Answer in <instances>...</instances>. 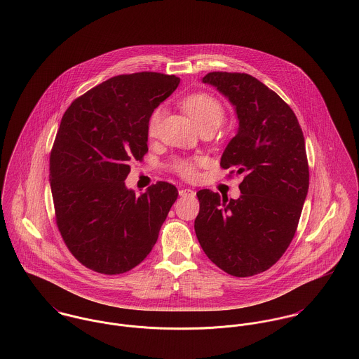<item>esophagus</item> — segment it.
<instances>
[{
    "instance_id": "obj_1",
    "label": "esophagus",
    "mask_w": 359,
    "mask_h": 359,
    "mask_svg": "<svg viewBox=\"0 0 359 359\" xmlns=\"http://www.w3.org/2000/svg\"><path fill=\"white\" fill-rule=\"evenodd\" d=\"M179 196L180 197H194L196 191L191 190V189H180L179 190Z\"/></svg>"
}]
</instances>
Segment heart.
<instances>
[{"mask_svg":"<svg viewBox=\"0 0 359 359\" xmlns=\"http://www.w3.org/2000/svg\"><path fill=\"white\" fill-rule=\"evenodd\" d=\"M182 109L190 116V118L197 123L199 129L205 126H219L224 118L226 111L223 104L213 96L208 93H193L186 96L180 102ZM161 116H162V107H157L153 110L147 121V135L150 137H154L158 132ZM206 158L198 156L193 158H177L173 162L172 168L173 170L186 180H194L198 177L199 166L206 165Z\"/></svg>","mask_w":359,"mask_h":359,"instance_id":"b5f03b06","label":"heart"}]
</instances>
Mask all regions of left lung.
Wrapping results in <instances>:
<instances>
[{"instance_id": "8db88e82", "label": "left lung", "mask_w": 359, "mask_h": 359, "mask_svg": "<svg viewBox=\"0 0 359 359\" xmlns=\"http://www.w3.org/2000/svg\"><path fill=\"white\" fill-rule=\"evenodd\" d=\"M202 82L236 107L238 132L220 166L243 180L238 199L199 190L196 234L219 269L252 277L278 262L297 230L310 179L303 130L278 95L249 74L213 72Z\"/></svg>"}]
</instances>
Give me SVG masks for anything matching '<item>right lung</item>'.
Segmentation results:
<instances>
[{
  "label": "right lung",
  "mask_w": 359,
  "mask_h": 359,
  "mask_svg": "<svg viewBox=\"0 0 359 359\" xmlns=\"http://www.w3.org/2000/svg\"><path fill=\"white\" fill-rule=\"evenodd\" d=\"M180 79L154 72L121 74L66 110L49 157L55 219L73 256L106 276L140 264L177 198L168 182L136 197L125 187L129 162L143 160L147 121Z\"/></svg>",
  "instance_id": "add662e5"
}]
</instances>
